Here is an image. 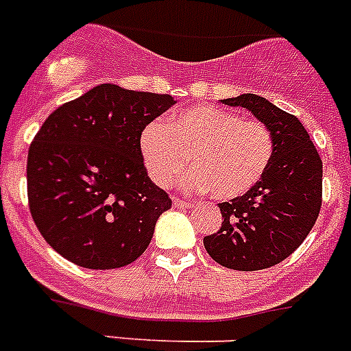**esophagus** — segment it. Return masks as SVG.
Wrapping results in <instances>:
<instances>
[{"label":"esophagus","mask_w":351,"mask_h":351,"mask_svg":"<svg viewBox=\"0 0 351 351\" xmlns=\"http://www.w3.org/2000/svg\"><path fill=\"white\" fill-rule=\"evenodd\" d=\"M173 203H175V207H180V208H191V207H193L189 202H185V199H180V198H175V199H173Z\"/></svg>","instance_id":"1"}]
</instances>
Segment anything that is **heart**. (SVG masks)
Wrapping results in <instances>:
<instances>
[{
    "instance_id": "b5f03b06",
    "label": "heart",
    "mask_w": 351,
    "mask_h": 351,
    "mask_svg": "<svg viewBox=\"0 0 351 351\" xmlns=\"http://www.w3.org/2000/svg\"><path fill=\"white\" fill-rule=\"evenodd\" d=\"M273 153L275 139L264 123L208 105L178 112L141 135V155L155 184H173L191 160L194 173L185 187L210 191L217 199L250 193L266 175Z\"/></svg>"
}]
</instances>
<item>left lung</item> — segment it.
I'll use <instances>...</instances> for the list:
<instances>
[{
    "label": "left lung",
    "instance_id": "obj_1",
    "mask_svg": "<svg viewBox=\"0 0 351 351\" xmlns=\"http://www.w3.org/2000/svg\"><path fill=\"white\" fill-rule=\"evenodd\" d=\"M244 107L267 126L275 153L250 193L219 203L223 223L203 237L217 264L237 271L275 266L298 248L316 223L323 202V162L298 117L257 94L221 99Z\"/></svg>",
    "mask_w": 351,
    "mask_h": 351
}]
</instances>
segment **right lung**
Here are the masks:
<instances>
[{"label": "right lung", "instance_id": "right-lung-1", "mask_svg": "<svg viewBox=\"0 0 351 351\" xmlns=\"http://www.w3.org/2000/svg\"><path fill=\"white\" fill-rule=\"evenodd\" d=\"M175 103L169 94L101 84L44 121L28 149V205L62 257L116 269L146 252L171 198L149 180L141 135Z\"/></svg>", "mask_w": 351, "mask_h": 351}]
</instances>
